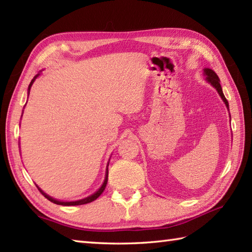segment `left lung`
Wrapping results in <instances>:
<instances>
[{
	"instance_id": "1",
	"label": "left lung",
	"mask_w": 252,
	"mask_h": 252,
	"mask_svg": "<svg viewBox=\"0 0 252 252\" xmlns=\"http://www.w3.org/2000/svg\"><path fill=\"white\" fill-rule=\"evenodd\" d=\"M203 73H205V76L207 77L206 80L207 81L210 83L213 88H215L217 91L219 95L221 96V98L223 99L224 103H225L227 109H228V101L227 99L225 98V96H224L223 94V91H222V88H221V84H220V79H219V77L217 76V73L212 70V69H209V68H205L203 69Z\"/></svg>"
}]
</instances>
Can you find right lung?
Instances as JSON below:
<instances>
[{"label":"right lung","mask_w":252,"mask_h":252,"mask_svg":"<svg viewBox=\"0 0 252 252\" xmlns=\"http://www.w3.org/2000/svg\"><path fill=\"white\" fill-rule=\"evenodd\" d=\"M40 74V73H39ZM39 74H36V76L32 79V81L30 82V84H29V88H28V95H29V92H30V89H31V85L33 84V82H34V80L36 79V77L39 76ZM107 167H108V165H107ZM107 181H108V168L106 169V175H105V180H104V183H103V185L100 186V189L96 191V192H94L93 195H91V196H89V197H87V198H83V199H80V200H77V201H60V200H57V199H54V198H52L51 196H49V195H46L45 192L42 190L39 186H36L37 187V189H39L41 192H42V195H43L45 198H47V199H49L50 201H52V202H54V203H56V205H62V206H80V205H85V203H89V202H92V201H94L95 199H97V198L101 195V192H103L104 190H105V187H106V185H107Z\"/></svg>","instance_id":"add662e5"}]
</instances>
